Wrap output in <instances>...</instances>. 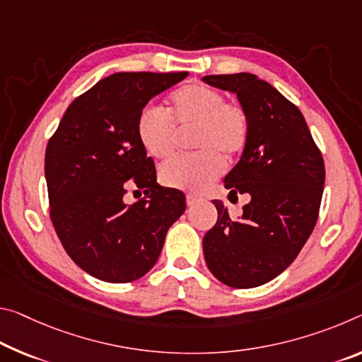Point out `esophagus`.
I'll return each instance as SVG.
<instances>
[{"label": "esophagus", "instance_id": "obj_1", "mask_svg": "<svg viewBox=\"0 0 362 362\" xmlns=\"http://www.w3.org/2000/svg\"><path fill=\"white\" fill-rule=\"evenodd\" d=\"M198 202H199L198 197H194V194H192V193L187 194V204L188 206H194Z\"/></svg>", "mask_w": 362, "mask_h": 362}]
</instances>
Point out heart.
Masks as SVG:
<instances>
[{
    "instance_id": "heart-1",
    "label": "heart",
    "mask_w": 362,
    "mask_h": 362,
    "mask_svg": "<svg viewBox=\"0 0 362 362\" xmlns=\"http://www.w3.org/2000/svg\"><path fill=\"white\" fill-rule=\"evenodd\" d=\"M177 125L175 126V124ZM180 130L193 132L194 154L175 156L160 165L164 185L202 192L223 172V159L237 156L248 143L250 124L245 109L227 103L221 91L203 83H188L170 96L169 112L158 106L141 109L136 132L143 148L154 158L175 150Z\"/></svg>"
}]
</instances>
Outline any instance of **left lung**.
I'll list each match as a JSON object with an SVG mask.
<instances>
[{"label":"left lung","mask_w":362,"mask_h":362,"mask_svg":"<svg viewBox=\"0 0 362 362\" xmlns=\"http://www.w3.org/2000/svg\"><path fill=\"white\" fill-rule=\"evenodd\" d=\"M237 95L250 134L238 164L223 179L230 194L248 193L242 216L214 199L216 226L203 238L204 259L217 280L253 288L282 274L313 233L325 168L300 109L253 74L203 77Z\"/></svg>","instance_id":"obj_1"}]
</instances>
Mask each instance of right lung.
I'll return each mask as SVG.
<instances>
[{
  "mask_svg": "<svg viewBox=\"0 0 362 362\" xmlns=\"http://www.w3.org/2000/svg\"><path fill=\"white\" fill-rule=\"evenodd\" d=\"M188 72H117L71 103L45 154L49 217L66 253L111 284L156 264L185 194L160 187L136 132L141 109ZM129 187L146 197L127 205Z\"/></svg>",
  "mask_w": 362,
  "mask_h": 362,
  "instance_id": "obj_1",
  "label": "right lung"
}]
</instances>
